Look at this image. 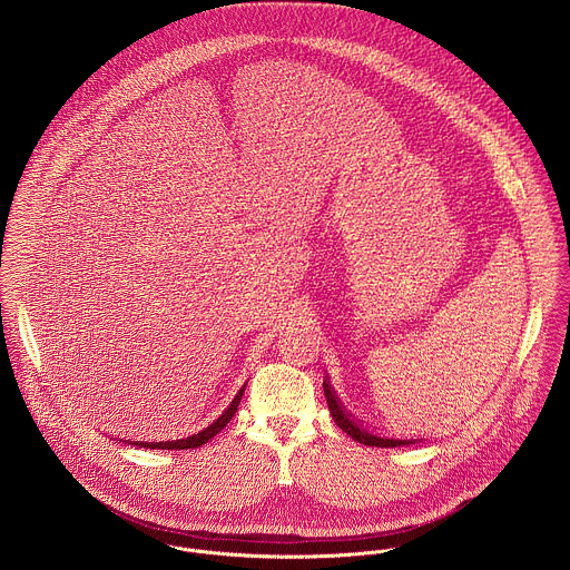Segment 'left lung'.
<instances>
[{
    "label": "left lung",
    "mask_w": 570,
    "mask_h": 570,
    "mask_svg": "<svg viewBox=\"0 0 570 570\" xmlns=\"http://www.w3.org/2000/svg\"><path fill=\"white\" fill-rule=\"evenodd\" d=\"M324 396H326V405H328V412H331L335 425H337L342 432H346L353 441H357V443H362V445H371V448H401V445H414V443H419L416 439L403 441V439L377 436V434L368 432L366 428H362L357 421H353V419L344 412V407H342V403L337 401V396H335L333 387L328 385V381H324Z\"/></svg>",
    "instance_id": "8db88e82"
}]
</instances>
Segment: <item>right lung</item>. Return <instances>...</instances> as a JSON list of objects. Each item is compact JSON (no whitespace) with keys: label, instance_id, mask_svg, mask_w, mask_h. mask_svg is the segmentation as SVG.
Instances as JSON below:
<instances>
[{"label":"right lung","instance_id":"add662e5","mask_svg":"<svg viewBox=\"0 0 570 570\" xmlns=\"http://www.w3.org/2000/svg\"><path fill=\"white\" fill-rule=\"evenodd\" d=\"M244 390H246V385L237 392L235 401L228 405V410H226L215 423H210L206 430H202V432H197V434H193V436L176 439V441H160V443H147V441H136V443H134V441H127V443L138 445V448H147V450H193V448H202V445H206L213 436H217V434L233 421V416H235V412H237V407H239V403H242Z\"/></svg>","mask_w":570,"mask_h":570}]
</instances>
